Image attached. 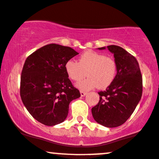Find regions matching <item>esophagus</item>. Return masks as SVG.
I'll return each instance as SVG.
<instances>
[{
  "label": "esophagus",
  "mask_w": 159,
  "mask_h": 159,
  "mask_svg": "<svg viewBox=\"0 0 159 159\" xmlns=\"http://www.w3.org/2000/svg\"><path fill=\"white\" fill-rule=\"evenodd\" d=\"M80 93H81V95L82 97H83V96H85L86 94H87V93H86V92H84V91H82V90L80 91Z\"/></svg>",
  "instance_id": "obj_1"
}]
</instances>
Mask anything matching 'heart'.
<instances>
[{"label": "heart", "mask_w": 159, "mask_h": 159, "mask_svg": "<svg viewBox=\"0 0 159 159\" xmlns=\"http://www.w3.org/2000/svg\"><path fill=\"white\" fill-rule=\"evenodd\" d=\"M64 68L68 78L74 81H81L87 73L88 78L77 84L82 90H89L96 87L106 89L112 84L117 75V63L112 56L93 50L82 53L78 62L68 60Z\"/></svg>", "instance_id": "heart-1"}]
</instances>
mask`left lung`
I'll return each mask as SVG.
<instances>
[{"instance_id":"1","label":"left lung","mask_w":159,"mask_h":159,"mask_svg":"<svg viewBox=\"0 0 159 159\" xmlns=\"http://www.w3.org/2000/svg\"><path fill=\"white\" fill-rule=\"evenodd\" d=\"M107 49L114 54L117 75L106 90L98 92L100 100L92 108V114L95 121L101 125L116 127L125 123L141 100L142 76L133 55L118 46H107Z\"/></svg>"}]
</instances>
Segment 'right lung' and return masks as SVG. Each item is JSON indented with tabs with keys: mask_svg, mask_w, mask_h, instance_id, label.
<instances>
[{
	"mask_svg": "<svg viewBox=\"0 0 159 159\" xmlns=\"http://www.w3.org/2000/svg\"><path fill=\"white\" fill-rule=\"evenodd\" d=\"M79 53L56 43L43 46L25 61L20 95L26 110L40 123L54 126L67 117L69 105L81 96L65 71L68 60Z\"/></svg>",
	"mask_w": 159,
	"mask_h": 159,
	"instance_id": "right-lung-1",
	"label": "right lung"
}]
</instances>
